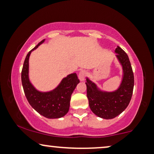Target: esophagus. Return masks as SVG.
Wrapping results in <instances>:
<instances>
[{
  "label": "esophagus",
  "instance_id": "34e87169",
  "mask_svg": "<svg viewBox=\"0 0 154 154\" xmlns=\"http://www.w3.org/2000/svg\"><path fill=\"white\" fill-rule=\"evenodd\" d=\"M87 74V71L85 70H81L79 73V78L81 81H83L85 79V76H86Z\"/></svg>",
  "mask_w": 154,
  "mask_h": 154
}]
</instances>
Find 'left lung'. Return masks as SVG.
<instances>
[{
	"instance_id": "obj_1",
	"label": "left lung",
	"mask_w": 154,
	"mask_h": 154,
	"mask_svg": "<svg viewBox=\"0 0 154 154\" xmlns=\"http://www.w3.org/2000/svg\"><path fill=\"white\" fill-rule=\"evenodd\" d=\"M117 57L122 65L124 76L118 90L111 93L99 91L96 85L86 79L87 97L90 108L95 115L103 119H112L128 106L132 96L134 77L128 55L122 48L115 49Z\"/></svg>"
}]
</instances>
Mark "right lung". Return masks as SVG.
<instances>
[{"mask_svg":"<svg viewBox=\"0 0 154 154\" xmlns=\"http://www.w3.org/2000/svg\"><path fill=\"white\" fill-rule=\"evenodd\" d=\"M44 41L45 39L29 51L26 56L21 73L22 84L29 103L38 113L47 118H60L69 112L71 94L80 81L76 73H74L64 78L59 86L52 91L41 93L32 86L28 78L29 57L32 51L37 49Z\"/></svg>","mask_w":154,"mask_h":154,"instance_id":"1","label":"right lung"}]
</instances>
